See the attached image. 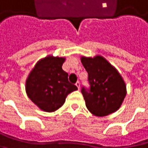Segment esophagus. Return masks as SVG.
<instances>
[{"mask_svg":"<svg viewBox=\"0 0 148 148\" xmlns=\"http://www.w3.org/2000/svg\"><path fill=\"white\" fill-rule=\"evenodd\" d=\"M76 86L77 87V88H78V89H80V82L79 81L76 82Z\"/></svg>","mask_w":148,"mask_h":148,"instance_id":"34e87169","label":"esophagus"}]
</instances>
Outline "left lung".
Returning <instances> with one entry per match:
<instances>
[{
  "label": "left lung",
  "instance_id": "8db88e82",
  "mask_svg": "<svg viewBox=\"0 0 148 148\" xmlns=\"http://www.w3.org/2000/svg\"><path fill=\"white\" fill-rule=\"evenodd\" d=\"M89 88L82 87V93L88 110L96 116H105L117 110L126 95V88L117 70L102 56L82 57Z\"/></svg>",
  "mask_w": 148,
  "mask_h": 148
}]
</instances>
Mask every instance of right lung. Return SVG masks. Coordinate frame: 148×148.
<instances>
[{
  "label": "right lung",
  "instance_id": "right-lung-1",
  "mask_svg": "<svg viewBox=\"0 0 148 148\" xmlns=\"http://www.w3.org/2000/svg\"><path fill=\"white\" fill-rule=\"evenodd\" d=\"M64 61L65 58L47 56L38 62L27 79V94L42 110H57L69 93L77 89L62 70Z\"/></svg>",
  "mask_w": 148,
  "mask_h": 148
}]
</instances>
